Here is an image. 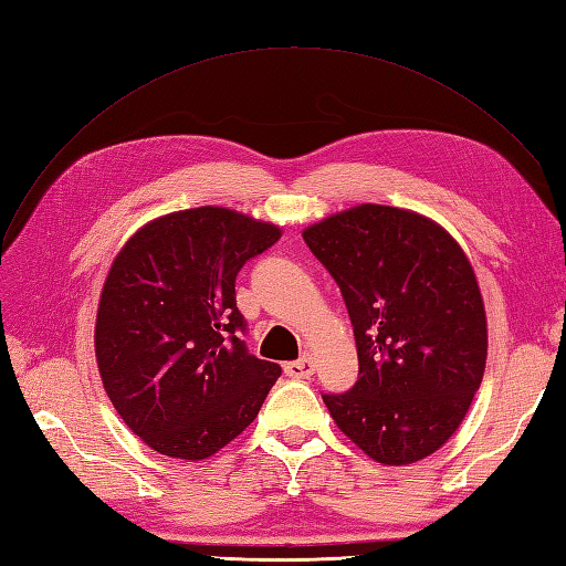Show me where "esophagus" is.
I'll return each instance as SVG.
<instances>
[{
	"mask_svg": "<svg viewBox=\"0 0 566 566\" xmlns=\"http://www.w3.org/2000/svg\"><path fill=\"white\" fill-rule=\"evenodd\" d=\"M312 374H314L312 357H302L297 361L285 364V376H290V378H310Z\"/></svg>",
	"mask_w": 566,
	"mask_h": 566,
	"instance_id": "1",
	"label": "esophagus"
}]
</instances>
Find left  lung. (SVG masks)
Masks as SVG:
<instances>
[{
    "instance_id": "left-lung-1",
    "label": "left lung",
    "mask_w": 566,
    "mask_h": 566,
    "mask_svg": "<svg viewBox=\"0 0 566 566\" xmlns=\"http://www.w3.org/2000/svg\"><path fill=\"white\" fill-rule=\"evenodd\" d=\"M302 238L355 326L359 378L324 395L331 417L380 464L433 454L485 369V310L467 254L431 219L384 205L333 213Z\"/></svg>"
}]
</instances>
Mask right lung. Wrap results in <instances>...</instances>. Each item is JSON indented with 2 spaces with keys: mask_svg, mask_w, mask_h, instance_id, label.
<instances>
[{
  "mask_svg": "<svg viewBox=\"0 0 566 566\" xmlns=\"http://www.w3.org/2000/svg\"><path fill=\"white\" fill-rule=\"evenodd\" d=\"M281 228L223 207L143 226L104 281L95 353L106 395L151 450L207 460L262 409L281 366L250 355L235 276Z\"/></svg>",
  "mask_w": 566,
  "mask_h": 566,
  "instance_id": "obj_1",
  "label": "right lung"
}]
</instances>
